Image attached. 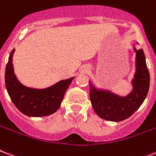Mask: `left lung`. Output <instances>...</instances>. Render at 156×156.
<instances>
[{
    "instance_id": "obj_1",
    "label": "left lung",
    "mask_w": 156,
    "mask_h": 156,
    "mask_svg": "<svg viewBox=\"0 0 156 156\" xmlns=\"http://www.w3.org/2000/svg\"><path fill=\"white\" fill-rule=\"evenodd\" d=\"M136 71L132 80L133 90L125 97H121L110 90L97 88L89 81L90 100L97 115L105 120L119 122L136 112L146 99L150 87V73L143 50H136Z\"/></svg>"
}]
</instances>
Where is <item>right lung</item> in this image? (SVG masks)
<instances>
[{
	"mask_svg": "<svg viewBox=\"0 0 156 156\" xmlns=\"http://www.w3.org/2000/svg\"><path fill=\"white\" fill-rule=\"evenodd\" d=\"M13 49L5 67V87L12 102L23 115L28 117H42L52 115L60 106L65 91L73 80V78L60 80L43 89L24 86L18 80L13 66Z\"/></svg>",
	"mask_w": 156,
	"mask_h": 156,
	"instance_id": "1",
	"label": "right lung"
}]
</instances>
